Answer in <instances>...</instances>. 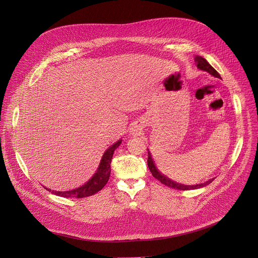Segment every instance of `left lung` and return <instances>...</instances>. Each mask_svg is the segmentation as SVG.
I'll list each match as a JSON object with an SVG mask.
<instances>
[{
  "label": "left lung",
  "mask_w": 258,
  "mask_h": 258,
  "mask_svg": "<svg viewBox=\"0 0 258 258\" xmlns=\"http://www.w3.org/2000/svg\"><path fill=\"white\" fill-rule=\"evenodd\" d=\"M195 62H196L197 68H199L200 70H203V71L208 72L209 75H211V76L214 77V78L222 79V78H220V76H219V73L207 62V60H206L205 58H203V57H201V56H196V57H195ZM147 163H148V167H149V169H150L152 175H153L156 179L160 180V181L163 183V185H165V186H167V187H169V188L177 189V190L185 191V190L200 189V188H203V187L209 185V183H210L211 181H213V179H214V178L212 177V178L208 179L207 181H204V182H202V183H198V185H183V183L176 182V181L170 179L169 177H167L166 175H164L163 173H161V172L158 170V168H157V167L155 166V164H154V161H153V159H152V156H151L149 150H148V160H147Z\"/></svg>",
  "instance_id": "obj_1"
}]
</instances>
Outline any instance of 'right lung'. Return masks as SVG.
Returning <instances> with one entry per match:
<instances>
[{"label":"right lung","instance_id":"obj_1","mask_svg":"<svg viewBox=\"0 0 258 258\" xmlns=\"http://www.w3.org/2000/svg\"><path fill=\"white\" fill-rule=\"evenodd\" d=\"M121 144V140H118L115 144L112 146H110L109 148L105 151V153L102 156V159L100 161V164L96 170V173L85 183V185L73 189L69 191H51V189L46 188L48 191L52 192L54 195L64 197V198H84V197H89L97 192L101 191L104 186L107 183L110 172H111V168H110V164H111V159L113 157L115 149L118 148V146Z\"/></svg>","mask_w":258,"mask_h":258}]
</instances>
